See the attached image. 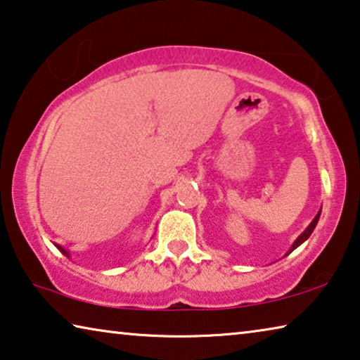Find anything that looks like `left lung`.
I'll list each match as a JSON object with an SVG mask.
<instances>
[{
  "label": "left lung",
  "instance_id": "1",
  "mask_svg": "<svg viewBox=\"0 0 360 360\" xmlns=\"http://www.w3.org/2000/svg\"><path fill=\"white\" fill-rule=\"evenodd\" d=\"M319 218H321V211H319V213L316 214V218H314V219H312V222H311V224H309V226H307V229H306V231H304L303 233H301V236H300L298 238H296V240H295V243L292 245V248H290V253H292L295 248H298L301 243H303V242H306V240H307V238H309V236H311V233H312V231H314V229H316V226H317V222H319Z\"/></svg>",
  "mask_w": 360,
  "mask_h": 360
}]
</instances>
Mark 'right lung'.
<instances>
[{
  "label": "right lung",
  "mask_w": 360,
  "mask_h": 360,
  "mask_svg": "<svg viewBox=\"0 0 360 360\" xmlns=\"http://www.w3.org/2000/svg\"><path fill=\"white\" fill-rule=\"evenodd\" d=\"M56 247H57V250H59V252H60L62 255H65V256H67V258H70V253H68L65 248H62V247H60V245H56Z\"/></svg>",
  "instance_id": "1"
}]
</instances>
